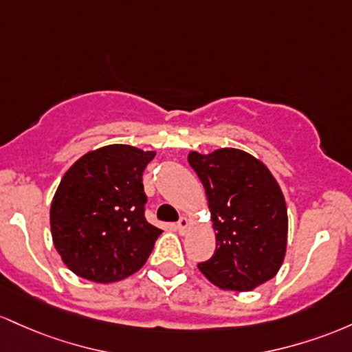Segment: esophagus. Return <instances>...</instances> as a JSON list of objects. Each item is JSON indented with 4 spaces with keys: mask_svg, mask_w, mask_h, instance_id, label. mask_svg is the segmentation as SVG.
<instances>
[{
    "mask_svg": "<svg viewBox=\"0 0 352 352\" xmlns=\"http://www.w3.org/2000/svg\"><path fill=\"white\" fill-rule=\"evenodd\" d=\"M188 228H189V221L186 218H181L176 223V229H177V232H179V234H184V232L188 231Z\"/></svg>",
    "mask_w": 352,
    "mask_h": 352,
    "instance_id": "esophagus-1",
    "label": "esophagus"
}]
</instances>
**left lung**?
Segmentation results:
<instances>
[{"mask_svg":"<svg viewBox=\"0 0 352 352\" xmlns=\"http://www.w3.org/2000/svg\"><path fill=\"white\" fill-rule=\"evenodd\" d=\"M189 164L206 189L216 251L197 267L216 286L251 291L274 278L286 254L287 209L278 181L234 148L192 151Z\"/></svg>","mask_w":352,"mask_h":352,"instance_id":"left-lung-1","label":"left lung"}]
</instances>
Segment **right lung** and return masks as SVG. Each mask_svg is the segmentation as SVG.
Returning a JSON list of instances; mask_svg holds the SVG:
<instances>
[{
    "label": "right lung",
    "instance_id": "add662e5",
    "mask_svg": "<svg viewBox=\"0 0 352 352\" xmlns=\"http://www.w3.org/2000/svg\"><path fill=\"white\" fill-rule=\"evenodd\" d=\"M155 156L128 144L104 146L63 176L51 203V234L74 274L114 283L143 267L163 232L144 218L143 171Z\"/></svg>",
    "mask_w": 352,
    "mask_h": 352
}]
</instances>
